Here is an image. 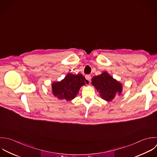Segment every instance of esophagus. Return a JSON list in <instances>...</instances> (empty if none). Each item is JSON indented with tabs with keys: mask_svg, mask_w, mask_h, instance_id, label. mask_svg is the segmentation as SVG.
I'll return each mask as SVG.
<instances>
[{
	"mask_svg": "<svg viewBox=\"0 0 157 157\" xmlns=\"http://www.w3.org/2000/svg\"><path fill=\"white\" fill-rule=\"evenodd\" d=\"M86 78L87 81H89L90 82V80L91 79V76L90 75H86Z\"/></svg>",
	"mask_w": 157,
	"mask_h": 157,
	"instance_id": "esophagus-1",
	"label": "esophagus"
}]
</instances>
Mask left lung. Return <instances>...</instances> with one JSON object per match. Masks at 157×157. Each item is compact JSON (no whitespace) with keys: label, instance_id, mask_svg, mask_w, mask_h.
<instances>
[{"label":"left lung","instance_id":"8db88e82","mask_svg":"<svg viewBox=\"0 0 157 157\" xmlns=\"http://www.w3.org/2000/svg\"><path fill=\"white\" fill-rule=\"evenodd\" d=\"M92 84L99 92L101 97L106 101H111L122 92L121 84L106 72L93 77Z\"/></svg>","mask_w":157,"mask_h":157}]
</instances>
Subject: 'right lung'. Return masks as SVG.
Instances as JSON below:
<instances>
[{
  "mask_svg": "<svg viewBox=\"0 0 157 157\" xmlns=\"http://www.w3.org/2000/svg\"><path fill=\"white\" fill-rule=\"evenodd\" d=\"M88 82L89 81L81 74L68 73L60 82H54L52 84V92L59 99L70 101L76 96L80 87Z\"/></svg>",
  "mask_w": 157,
  "mask_h": 157,
  "instance_id": "right-lung-1",
  "label": "right lung"
}]
</instances>
